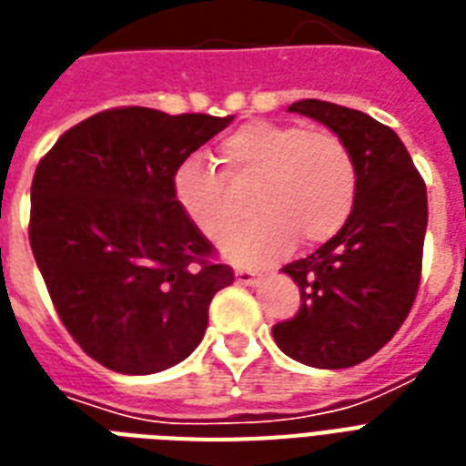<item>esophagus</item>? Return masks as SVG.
Listing matches in <instances>:
<instances>
[{
    "instance_id": "obj_1",
    "label": "esophagus",
    "mask_w": 466,
    "mask_h": 466,
    "mask_svg": "<svg viewBox=\"0 0 466 466\" xmlns=\"http://www.w3.org/2000/svg\"><path fill=\"white\" fill-rule=\"evenodd\" d=\"M236 282L245 284V287H252V284H258V274L250 272V269H245V267H238V269H236Z\"/></svg>"
}]
</instances>
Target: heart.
Here are the masks:
<instances>
[{"mask_svg": "<svg viewBox=\"0 0 466 466\" xmlns=\"http://www.w3.org/2000/svg\"><path fill=\"white\" fill-rule=\"evenodd\" d=\"M221 157L228 177L199 157H187L177 167L172 189L187 218L216 240L238 221L236 189L229 183L259 179V216L221 243L223 255L238 265H269L289 255L297 238L304 245L326 243L352 214L357 165L335 133L252 121L223 140Z\"/></svg>", "mask_w": 466, "mask_h": 466, "instance_id": "b5f03b06", "label": "heart"}]
</instances>
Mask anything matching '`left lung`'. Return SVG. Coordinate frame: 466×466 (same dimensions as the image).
<instances>
[{
	"mask_svg": "<svg viewBox=\"0 0 466 466\" xmlns=\"http://www.w3.org/2000/svg\"><path fill=\"white\" fill-rule=\"evenodd\" d=\"M289 111L316 118L348 143L357 165V199L348 223L328 243L282 267L299 284L301 306L272 335L297 362L342 370L380 352L416 301L428 194L389 126L320 99L294 102Z\"/></svg>",
	"mask_w": 466,
	"mask_h": 466,
	"instance_id": "1",
	"label": "left lung"
}]
</instances>
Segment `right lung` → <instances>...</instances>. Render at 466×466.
I'll return each mask as SVG.
<instances>
[{
	"label": "right lung",
	"mask_w": 466,
	"mask_h": 466,
	"mask_svg": "<svg viewBox=\"0 0 466 466\" xmlns=\"http://www.w3.org/2000/svg\"><path fill=\"white\" fill-rule=\"evenodd\" d=\"M233 116L109 109L65 131L31 184L28 240L56 311L86 355L121 374L189 357L233 284L175 199L177 167Z\"/></svg>",
	"instance_id": "obj_1"
}]
</instances>
